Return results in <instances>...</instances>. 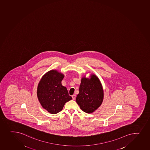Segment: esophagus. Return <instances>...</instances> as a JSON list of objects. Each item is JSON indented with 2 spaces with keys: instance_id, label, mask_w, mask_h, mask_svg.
<instances>
[{
  "instance_id": "esophagus-1",
  "label": "esophagus",
  "mask_w": 150,
  "mask_h": 150,
  "mask_svg": "<svg viewBox=\"0 0 150 150\" xmlns=\"http://www.w3.org/2000/svg\"><path fill=\"white\" fill-rule=\"evenodd\" d=\"M71 97H72V98H73V100H74L75 99H76V95H73L72 96H71Z\"/></svg>"
}]
</instances>
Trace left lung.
I'll list each match as a JSON object with an SVG mask.
<instances>
[{
    "instance_id": "8db88e82",
    "label": "left lung",
    "mask_w": 150,
    "mask_h": 150,
    "mask_svg": "<svg viewBox=\"0 0 150 150\" xmlns=\"http://www.w3.org/2000/svg\"><path fill=\"white\" fill-rule=\"evenodd\" d=\"M103 97L102 86L96 76L92 74L91 79H81L79 93L76 98L81 110L86 113L94 112L102 104Z\"/></svg>"
}]
</instances>
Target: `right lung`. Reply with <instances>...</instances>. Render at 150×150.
I'll return each instance as SVG.
<instances>
[{"mask_svg": "<svg viewBox=\"0 0 150 150\" xmlns=\"http://www.w3.org/2000/svg\"><path fill=\"white\" fill-rule=\"evenodd\" d=\"M64 76L51 70L43 76L38 87L37 95L41 106L48 112L56 114L61 111L66 103L72 99L61 81Z\"/></svg>", "mask_w": 150, "mask_h": 150, "instance_id": "1", "label": "right lung"}]
</instances>
